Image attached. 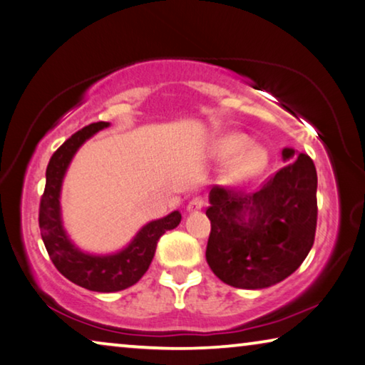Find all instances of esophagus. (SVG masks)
<instances>
[{"label":"esophagus","instance_id":"obj_1","mask_svg":"<svg viewBox=\"0 0 365 365\" xmlns=\"http://www.w3.org/2000/svg\"><path fill=\"white\" fill-rule=\"evenodd\" d=\"M205 205V200L202 197H192L187 202V210L189 212H195V210H200L202 207Z\"/></svg>","mask_w":365,"mask_h":365}]
</instances>
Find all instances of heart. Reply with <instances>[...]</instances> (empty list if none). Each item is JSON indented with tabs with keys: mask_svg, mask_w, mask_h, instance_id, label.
Wrapping results in <instances>:
<instances>
[{
	"mask_svg": "<svg viewBox=\"0 0 365 365\" xmlns=\"http://www.w3.org/2000/svg\"><path fill=\"white\" fill-rule=\"evenodd\" d=\"M215 153L222 158L237 153L230 163V176L248 178L259 173L267 163V155L257 145H246V138L241 135H230L217 143Z\"/></svg>",
	"mask_w": 365,
	"mask_h": 365,
	"instance_id": "b5f03b06",
	"label": "heart"
}]
</instances>
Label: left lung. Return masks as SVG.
Returning <instances> with one entry per match:
<instances>
[{
    "mask_svg": "<svg viewBox=\"0 0 365 365\" xmlns=\"http://www.w3.org/2000/svg\"><path fill=\"white\" fill-rule=\"evenodd\" d=\"M317 182L313 160L300 153L256 192L212 187L205 257L215 276L232 287L264 289L295 272L315 241Z\"/></svg>",
    "mask_w": 365,
    "mask_h": 365,
    "instance_id": "left-lung-1",
    "label": "left lung"
}]
</instances>
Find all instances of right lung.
Instances as JSON below:
<instances>
[{
	"label": "right lung",
	"mask_w": 365,
	"mask_h": 365,
	"mask_svg": "<svg viewBox=\"0 0 365 365\" xmlns=\"http://www.w3.org/2000/svg\"><path fill=\"white\" fill-rule=\"evenodd\" d=\"M108 125L109 122H94L83 127L55 151L47 165L46 189L38 205V227L53 266L73 284L93 292H119L137 284L148 271L161 235L176 228L181 222V214L178 210L160 220L150 222L140 230L125 250L109 256L83 253L66 237L60 215V190L66 168L76 150Z\"/></svg>",
	"instance_id": "add662e5"
}]
</instances>
